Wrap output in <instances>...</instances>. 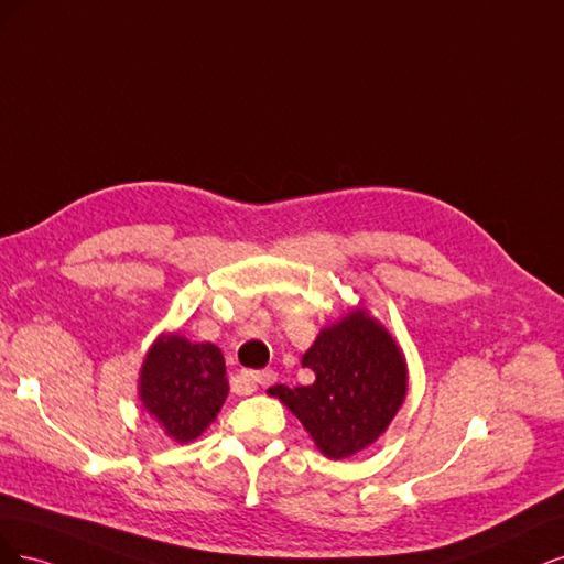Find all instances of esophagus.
<instances>
[{
  "instance_id": "esophagus-1",
  "label": "esophagus",
  "mask_w": 564,
  "mask_h": 564,
  "mask_svg": "<svg viewBox=\"0 0 564 564\" xmlns=\"http://www.w3.org/2000/svg\"><path fill=\"white\" fill-rule=\"evenodd\" d=\"M276 381V372L274 370H262V372H241L239 375V391L241 393H252L258 391L260 387H269Z\"/></svg>"
}]
</instances>
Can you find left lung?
Instances as JSON below:
<instances>
[{
    "label": "left lung",
    "mask_w": 564,
    "mask_h": 564,
    "mask_svg": "<svg viewBox=\"0 0 564 564\" xmlns=\"http://www.w3.org/2000/svg\"><path fill=\"white\" fill-rule=\"evenodd\" d=\"M308 387H271L330 459H347L387 431L408 393V366L384 325L356 308L323 328L302 358Z\"/></svg>",
    "instance_id": "8db88e82"
}]
</instances>
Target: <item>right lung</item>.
Listing matches in <instances>:
<instances>
[{"label": "right lung", "mask_w": 564, "mask_h": 564, "mask_svg": "<svg viewBox=\"0 0 564 564\" xmlns=\"http://www.w3.org/2000/svg\"><path fill=\"white\" fill-rule=\"evenodd\" d=\"M223 351L210 341L161 335L144 356L140 401L163 433L177 443L202 435L229 393Z\"/></svg>", "instance_id": "add662e5"}]
</instances>
